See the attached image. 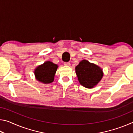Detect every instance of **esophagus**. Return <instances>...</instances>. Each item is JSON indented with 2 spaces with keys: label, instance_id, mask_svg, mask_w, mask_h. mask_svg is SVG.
I'll list each match as a JSON object with an SVG mask.
<instances>
[{
  "label": "esophagus",
  "instance_id": "obj_1",
  "mask_svg": "<svg viewBox=\"0 0 133 133\" xmlns=\"http://www.w3.org/2000/svg\"><path fill=\"white\" fill-rule=\"evenodd\" d=\"M64 64L66 65V66H70V62H64Z\"/></svg>",
  "mask_w": 133,
  "mask_h": 133
}]
</instances>
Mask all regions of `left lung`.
<instances>
[{
    "instance_id": "8db88e82",
    "label": "left lung",
    "mask_w": 133,
    "mask_h": 133,
    "mask_svg": "<svg viewBox=\"0 0 133 133\" xmlns=\"http://www.w3.org/2000/svg\"><path fill=\"white\" fill-rule=\"evenodd\" d=\"M76 73L80 84L89 89L97 85L103 76L100 67L85 60H82L76 67Z\"/></svg>"
}]
</instances>
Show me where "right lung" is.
<instances>
[{"instance_id":"1","label":"right lung","mask_w":133,"mask_h":133,"mask_svg":"<svg viewBox=\"0 0 133 133\" xmlns=\"http://www.w3.org/2000/svg\"><path fill=\"white\" fill-rule=\"evenodd\" d=\"M57 67V65L52 62H46L35 69L36 78L38 81L45 84L53 82Z\"/></svg>"}]
</instances>
